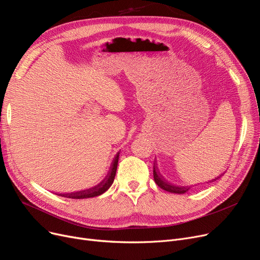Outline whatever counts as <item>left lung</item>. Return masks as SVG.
<instances>
[{"label":"left lung","mask_w":260,"mask_h":260,"mask_svg":"<svg viewBox=\"0 0 260 260\" xmlns=\"http://www.w3.org/2000/svg\"><path fill=\"white\" fill-rule=\"evenodd\" d=\"M154 170H153V175H154V180L155 183L158 185V187H160L161 189L166 190V191H169V192H172V193H185L187 192V191L190 189V187H184V186H175V185H172L169 182H167V180L160 175V173L158 172L157 170V167L156 165L154 164ZM220 176H218L216 179H218ZM216 179H212V180H216Z\"/></svg>","instance_id":"8db88e82"}]
</instances>
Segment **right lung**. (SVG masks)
<instances>
[{"label": "right lung", "mask_w": 260, "mask_h": 260, "mask_svg": "<svg viewBox=\"0 0 260 260\" xmlns=\"http://www.w3.org/2000/svg\"><path fill=\"white\" fill-rule=\"evenodd\" d=\"M119 152L117 153L116 157L112 160L110 170L107 174V176L101 182L99 185L89 188L86 190H82V191H77V192H71V193H61L58 194L60 197L63 198H69V199H87V198H93V197H98L100 194L104 193L105 191L111 186V184L114 183V179L116 176V171H117V166H118V160H119Z\"/></svg>", "instance_id": "add662e5"}]
</instances>
